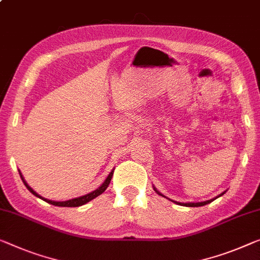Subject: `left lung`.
I'll use <instances>...</instances> for the list:
<instances>
[{
  "instance_id": "obj_1",
  "label": "left lung",
  "mask_w": 260,
  "mask_h": 260,
  "mask_svg": "<svg viewBox=\"0 0 260 260\" xmlns=\"http://www.w3.org/2000/svg\"><path fill=\"white\" fill-rule=\"evenodd\" d=\"M154 190L156 191V192L158 193V195H161V196H162V193L158 192L155 188H154ZM223 193H224V192L220 193L219 196H222ZM219 196H218V197H219ZM216 199H217V197H216ZM214 200H215V199H214ZM214 200H209V201H205V202H199V203H179V202H175V203H177V204H181V205H185V207H202V205H205V204H208V203H211L212 201H214ZM173 202H174V201H173Z\"/></svg>"
}]
</instances>
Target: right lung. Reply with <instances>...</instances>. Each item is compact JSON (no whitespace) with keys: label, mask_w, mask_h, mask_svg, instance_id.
<instances>
[{"label":"right lung","mask_w":260,"mask_h":260,"mask_svg":"<svg viewBox=\"0 0 260 260\" xmlns=\"http://www.w3.org/2000/svg\"><path fill=\"white\" fill-rule=\"evenodd\" d=\"M113 173H114V170H112V172L110 173V175H108L107 179L105 180V182H104V183H103L102 185H100V187H99L98 189H96V190L92 191V192H90V193H87V195H85V196H80V197H78V199H73V200L64 201V202H56V201H50V200L43 199V197L38 195L37 192H35V191L32 190V189H31V188L29 187L28 183H26V182L24 181V179H23V176H22L21 173H19V175H21V179H22V181H23V183L25 184V187L28 188V190H29L31 193H34L35 196L40 197V199H42L43 201H45V202H48V203H50V204L57 205V207H71V208H75V207H80V205H83V204H86L87 202H90V201H92L93 199H95L96 196L102 195V193L107 189L108 184H110V182H111V180H112V176H113Z\"/></svg>","instance_id":"add662e5"}]
</instances>
